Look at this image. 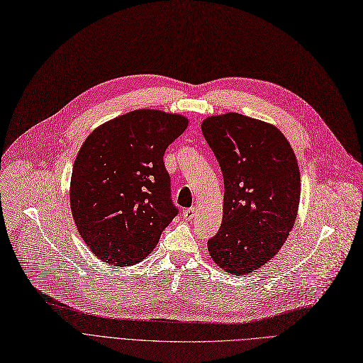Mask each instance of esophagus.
<instances>
[{
    "instance_id": "34e87169",
    "label": "esophagus",
    "mask_w": 363,
    "mask_h": 363,
    "mask_svg": "<svg viewBox=\"0 0 363 363\" xmlns=\"http://www.w3.org/2000/svg\"><path fill=\"white\" fill-rule=\"evenodd\" d=\"M195 214H196L195 206H191V208H186V210L183 211V217H184V220H187V221H192L194 217H195Z\"/></svg>"
}]
</instances>
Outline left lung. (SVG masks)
<instances>
[{"mask_svg":"<svg viewBox=\"0 0 363 363\" xmlns=\"http://www.w3.org/2000/svg\"><path fill=\"white\" fill-rule=\"evenodd\" d=\"M224 180L223 220L208 251L238 276L260 269L279 252L296 223L301 180L285 135L272 124L236 112L201 125Z\"/></svg>","mask_w":363,"mask_h":363,"instance_id":"1","label":"left lung"}]
</instances>
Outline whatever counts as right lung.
Returning <instances> with one entry per match:
<instances>
[{
	"mask_svg": "<svg viewBox=\"0 0 363 363\" xmlns=\"http://www.w3.org/2000/svg\"><path fill=\"white\" fill-rule=\"evenodd\" d=\"M177 113L137 109L97 127L71 177V210L82 240L112 266H133L179 214L164 153L186 130Z\"/></svg>",
	"mask_w": 363,
	"mask_h": 363,
	"instance_id": "right-lung-1",
	"label": "right lung"
}]
</instances>
